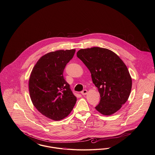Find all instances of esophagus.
Instances as JSON below:
<instances>
[{
    "mask_svg": "<svg viewBox=\"0 0 155 155\" xmlns=\"http://www.w3.org/2000/svg\"><path fill=\"white\" fill-rule=\"evenodd\" d=\"M81 93L82 95H85L87 94V89H84L82 91H81Z\"/></svg>",
    "mask_w": 155,
    "mask_h": 155,
    "instance_id": "34e87169",
    "label": "esophagus"
}]
</instances>
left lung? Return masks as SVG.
Segmentation results:
<instances>
[{"instance_id":"1","label":"left lung","mask_w":155,"mask_h":155,"mask_svg":"<svg viewBox=\"0 0 155 155\" xmlns=\"http://www.w3.org/2000/svg\"><path fill=\"white\" fill-rule=\"evenodd\" d=\"M77 56L87 67L101 101L96 110L104 116L118 111L127 101L132 79L122 60L110 50L99 47L82 49Z\"/></svg>"}]
</instances>
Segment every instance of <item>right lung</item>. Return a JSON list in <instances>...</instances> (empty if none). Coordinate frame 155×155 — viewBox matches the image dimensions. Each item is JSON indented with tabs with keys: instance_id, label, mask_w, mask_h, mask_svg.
Listing matches in <instances>:
<instances>
[{
	"instance_id": "1",
	"label": "right lung",
	"mask_w": 155,
	"mask_h": 155,
	"mask_svg": "<svg viewBox=\"0 0 155 155\" xmlns=\"http://www.w3.org/2000/svg\"><path fill=\"white\" fill-rule=\"evenodd\" d=\"M75 52V49L60 50L45 54L37 61L30 75L32 102L42 114L53 120L66 117L77 101L63 75Z\"/></svg>"
}]
</instances>
